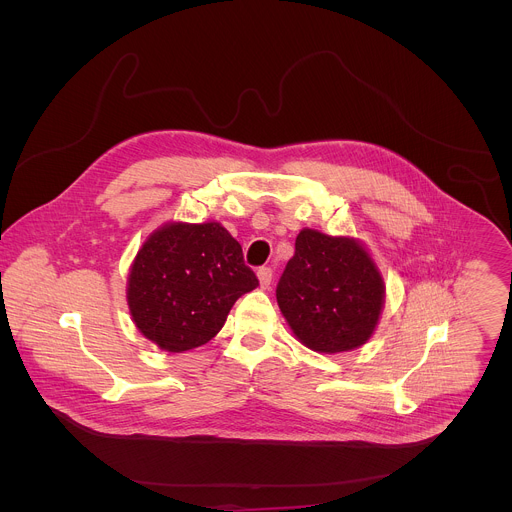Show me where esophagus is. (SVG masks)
<instances>
[{"label": "esophagus", "instance_id": "esophagus-1", "mask_svg": "<svg viewBox=\"0 0 512 512\" xmlns=\"http://www.w3.org/2000/svg\"><path fill=\"white\" fill-rule=\"evenodd\" d=\"M272 278H274L272 268H260V270H258V280H260V288H262V290H268V288H270Z\"/></svg>", "mask_w": 512, "mask_h": 512}]
</instances>
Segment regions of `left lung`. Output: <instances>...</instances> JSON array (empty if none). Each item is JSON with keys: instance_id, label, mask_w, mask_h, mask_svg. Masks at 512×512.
<instances>
[{"instance_id": "1", "label": "left lung", "mask_w": 512, "mask_h": 512, "mask_svg": "<svg viewBox=\"0 0 512 512\" xmlns=\"http://www.w3.org/2000/svg\"><path fill=\"white\" fill-rule=\"evenodd\" d=\"M276 297L305 347L343 353L372 335L384 303V282L361 244L303 228Z\"/></svg>"}]
</instances>
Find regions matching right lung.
Segmentation results:
<instances>
[{
    "label": "right lung",
    "mask_w": 512,
    "mask_h": 512,
    "mask_svg": "<svg viewBox=\"0 0 512 512\" xmlns=\"http://www.w3.org/2000/svg\"><path fill=\"white\" fill-rule=\"evenodd\" d=\"M256 286L242 246L219 222H173L153 232L138 252L128 305L149 341L183 353L209 343L234 301Z\"/></svg>",
    "instance_id": "1"
}]
</instances>
